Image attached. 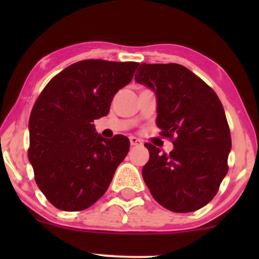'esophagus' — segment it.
<instances>
[{
    "label": "esophagus",
    "instance_id": "esophagus-1",
    "mask_svg": "<svg viewBox=\"0 0 259 259\" xmlns=\"http://www.w3.org/2000/svg\"><path fill=\"white\" fill-rule=\"evenodd\" d=\"M130 144H132V146H141L142 141L135 136H130Z\"/></svg>",
    "mask_w": 259,
    "mask_h": 259
}]
</instances>
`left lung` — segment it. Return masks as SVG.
I'll list each match as a JSON object with an SVG mask.
<instances>
[{
  "label": "left lung",
  "instance_id": "8db88e82",
  "mask_svg": "<svg viewBox=\"0 0 259 259\" xmlns=\"http://www.w3.org/2000/svg\"><path fill=\"white\" fill-rule=\"evenodd\" d=\"M135 81L157 99L156 124L173 138L174 148L160 153L146 144L150 159L142 178L151 195L171 212H194L212 201L228 173L230 130L217 94L184 65L142 63Z\"/></svg>",
  "mask_w": 259,
  "mask_h": 259
}]
</instances>
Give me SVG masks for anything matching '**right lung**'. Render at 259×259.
Instances as JSON below:
<instances>
[{"label": "right lung", "mask_w": 259, "mask_h": 259, "mask_svg": "<svg viewBox=\"0 0 259 259\" xmlns=\"http://www.w3.org/2000/svg\"><path fill=\"white\" fill-rule=\"evenodd\" d=\"M138 65L80 61L57 74L32 107L29 160L38 189L58 209L92 206L129 152L126 136L102 138L94 120L108 114L113 97L132 81Z\"/></svg>", "instance_id": "obj_1"}]
</instances>
